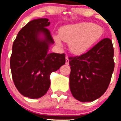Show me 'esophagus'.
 Masks as SVG:
<instances>
[{"label":"esophagus","mask_w":121,"mask_h":121,"mask_svg":"<svg viewBox=\"0 0 121 121\" xmlns=\"http://www.w3.org/2000/svg\"><path fill=\"white\" fill-rule=\"evenodd\" d=\"M65 60H66V65H69V58H68V56H66Z\"/></svg>","instance_id":"1"}]
</instances>
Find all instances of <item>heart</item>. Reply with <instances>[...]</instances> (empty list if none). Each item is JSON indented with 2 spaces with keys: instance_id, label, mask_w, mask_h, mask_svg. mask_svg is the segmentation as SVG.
<instances>
[{
  "instance_id": "1",
  "label": "heart",
  "mask_w": 121,
  "mask_h": 121,
  "mask_svg": "<svg viewBox=\"0 0 121 121\" xmlns=\"http://www.w3.org/2000/svg\"><path fill=\"white\" fill-rule=\"evenodd\" d=\"M60 37L55 36L56 43L61 45V40L69 43L71 52L80 55L88 50L103 36L101 26L92 23L83 22L62 26L59 31Z\"/></svg>"
}]
</instances>
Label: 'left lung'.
I'll list each match as a JSON object with an SVG mask.
<instances>
[{
    "instance_id": "8db88e82",
    "label": "left lung",
    "mask_w": 121,
    "mask_h": 121,
    "mask_svg": "<svg viewBox=\"0 0 121 121\" xmlns=\"http://www.w3.org/2000/svg\"><path fill=\"white\" fill-rule=\"evenodd\" d=\"M113 57L111 40L105 38L85 53L69 58V88L75 99L93 101L106 92L114 68Z\"/></svg>"
}]
</instances>
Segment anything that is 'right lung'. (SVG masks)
<instances>
[{
	"label": "right lung",
	"instance_id": "obj_1",
	"mask_svg": "<svg viewBox=\"0 0 121 121\" xmlns=\"http://www.w3.org/2000/svg\"><path fill=\"white\" fill-rule=\"evenodd\" d=\"M47 18L29 22L18 32L12 46L10 68L15 86L23 96L41 98L50 86V76L65 64V54L48 53L54 43ZM43 35L44 38H39Z\"/></svg>",
	"mask_w": 121,
	"mask_h": 121
}]
</instances>
